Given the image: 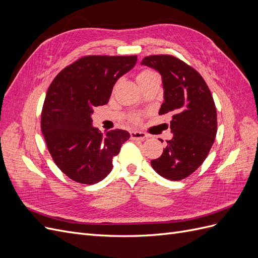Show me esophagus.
<instances>
[{"label":"esophagus","instance_id":"1","mask_svg":"<svg viewBox=\"0 0 258 258\" xmlns=\"http://www.w3.org/2000/svg\"><path fill=\"white\" fill-rule=\"evenodd\" d=\"M130 137L132 140H144L147 138V135L145 132H141V131H131Z\"/></svg>","mask_w":258,"mask_h":258}]
</instances>
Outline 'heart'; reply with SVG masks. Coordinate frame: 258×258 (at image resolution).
Listing matches in <instances>:
<instances>
[{
    "label": "heart",
    "mask_w": 258,
    "mask_h": 258,
    "mask_svg": "<svg viewBox=\"0 0 258 258\" xmlns=\"http://www.w3.org/2000/svg\"><path fill=\"white\" fill-rule=\"evenodd\" d=\"M153 75H156V73H154L153 71H150V70H144V71L139 73V75H138V77H137V80H138V82H141L142 80L148 79V77H151V76H153ZM138 119H139V118H138L137 116L134 117V120H135V121H138Z\"/></svg>",
    "instance_id": "1"
}]
</instances>
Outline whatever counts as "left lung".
<instances>
[{
  "label": "left lung",
  "mask_w": 258,
  "mask_h": 258,
  "mask_svg": "<svg viewBox=\"0 0 258 258\" xmlns=\"http://www.w3.org/2000/svg\"><path fill=\"white\" fill-rule=\"evenodd\" d=\"M141 64L158 71L162 79L163 103L159 115L170 114L173 137L159 158L151 161L162 177L179 181L195 172L212 147L217 116L214 100L202 76L170 54L145 57Z\"/></svg>",
  "instance_id": "left-lung-1"
}]
</instances>
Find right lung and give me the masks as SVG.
Listing matches in <instances>:
<instances>
[{"label": "right lung", "instance_id": "right-lung-1", "mask_svg": "<svg viewBox=\"0 0 258 258\" xmlns=\"http://www.w3.org/2000/svg\"><path fill=\"white\" fill-rule=\"evenodd\" d=\"M137 60V56H86L50 84L42 110V134L54 163L73 181L88 185L102 181L130 138L121 129L102 135L92 127L91 114L108 102L115 83Z\"/></svg>", "mask_w": 258, "mask_h": 258}]
</instances>
